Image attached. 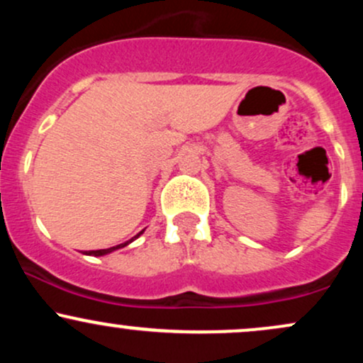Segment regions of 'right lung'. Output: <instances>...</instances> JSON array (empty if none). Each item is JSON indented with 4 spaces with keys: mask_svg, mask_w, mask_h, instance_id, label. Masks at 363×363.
Wrapping results in <instances>:
<instances>
[{
    "mask_svg": "<svg viewBox=\"0 0 363 363\" xmlns=\"http://www.w3.org/2000/svg\"><path fill=\"white\" fill-rule=\"evenodd\" d=\"M141 234H143V230H141L138 235H135V237H133L131 240H128V242H124V244H119V245H114V247H109V249H99V251H86L85 254H89V256H104V254H109V252H112V251H116V249H121V247H124V245H128L129 242H133V240H135L136 237H140Z\"/></svg>",
    "mask_w": 363,
    "mask_h": 363,
    "instance_id": "obj_1",
    "label": "right lung"
}]
</instances>
